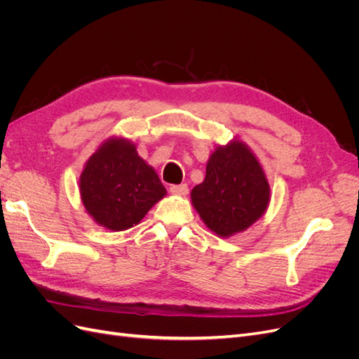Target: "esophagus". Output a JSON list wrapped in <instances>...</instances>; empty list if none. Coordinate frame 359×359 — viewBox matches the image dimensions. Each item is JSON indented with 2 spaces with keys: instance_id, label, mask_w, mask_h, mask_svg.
Masks as SVG:
<instances>
[{
  "instance_id": "obj_1",
  "label": "esophagus",
  "mask_w": 359,
  "mask_h": 359,
  "mask_svg": "<svg viewBox=\"0 0 359 359\" xmlns=\"http://www.w3.org/2000/svg\"><path fill=\"white\" fill-rule=\"evenodd\" d=\"M170 193L172 194H178V196H186L189 193V187L187 184H180V186H170Z\"/></svg>"
}]
</instances>
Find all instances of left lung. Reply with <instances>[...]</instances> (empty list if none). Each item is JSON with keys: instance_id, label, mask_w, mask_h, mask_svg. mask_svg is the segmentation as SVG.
Returning <instances> with one entry per match:
<instances>
[{"instance_id": "8db88e82", "label": "left lung", "mask_w": 359, "mask_h": 359, "mask_svg": "<svg viewBox=\"0 0 359 359\" xmlns=\"http://www.w3.org/2000/svg\"><path fill=\"white\" fill-rule=\"evenodd\" d=\"M191 203L208 229L223 238L257 222L268 208L269 184L252 149L236 139L217 147L203 182L191 190Z\"/></svg>"}]
</instances>
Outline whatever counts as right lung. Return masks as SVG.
I'll use <instances>...</instances> for the list:
<instances>
[{"instance_id":"1","label":"right lung","mask_w":359,"mask_h":359,"mask_svg":"<svg viewBox=\"0 0 359 359\" xmlns=\"http://www.w3.org/2000/svg\"><path fill=\"white\" fill-rule=\"evenodd\" d=\"M79 190L86 212L114 232L137 224L166 194L157 172L124 137L107 139L88 158Z\"/></svg>"}]
</instances>
